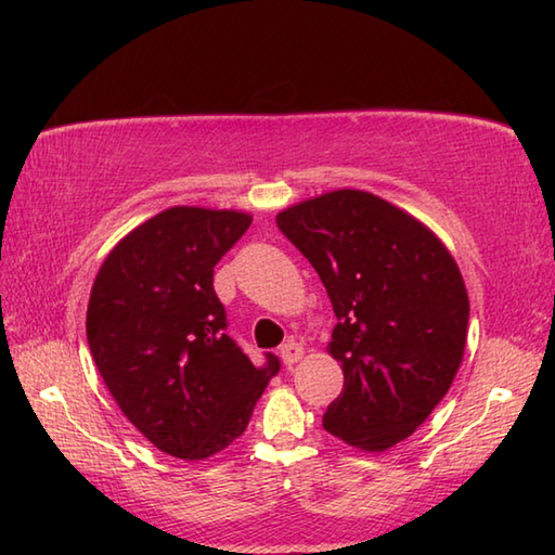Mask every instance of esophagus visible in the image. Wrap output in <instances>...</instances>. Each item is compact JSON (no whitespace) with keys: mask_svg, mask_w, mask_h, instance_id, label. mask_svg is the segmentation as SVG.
Segmentation results:
<instances>
[{"mask_svg":"<svg viewBox=\"0 0 555 555\" xmlns=\"http://www.w3.org/2000/svg\"><path fill=\"white\" fill-rule=\"evenodd\" d=\"M305 356V348L300 344H296V340H288V344L281 346V360H284V364H296L300 362Z\"/></svg>","mask_w":555,"mask_h":555,"instance_id":"obj_1","label":"esophagus"}]
</instances>
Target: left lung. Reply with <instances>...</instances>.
<instances>
[{
    "instance_id": "1",
    "label": "left lung",
    "mask_w": 555,
    "mask_h": 555,
    "mask_svg": "<svg viewBox=\"0 0 555 555\" xmlns=\"http://www.w3.org/2000/svg\"><path fill=\"white\" fill-rule=\"evenodd\" d=\"M276 223L320 274L338 320L326 350L344 391L324 429L360 451H388L431 415L463 362V274L429 227L364 191L302 199Z\"/></svg>"
}]
</instances>
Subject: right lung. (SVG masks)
Listing matches in <instances>:
<instances>
[{
  "label": "right lung",
  "mask_w": 555,
  "mask_h": 555,
  "mask_svg": "<svg viewBox=\"0 0 555 555\" xmlns=\"http://www.w3.org/2000/svg\"><path fill=\"white\" fill-rule=\"evenodd\" d=\"M238 209L169 207L112 247L88 302V346L116 405L162 453L205 460L245 431L271 376L227 334L215 264L247 231Z\"/></svg>",
  "instance_id": "right-lung-1"
}]
</instances>
